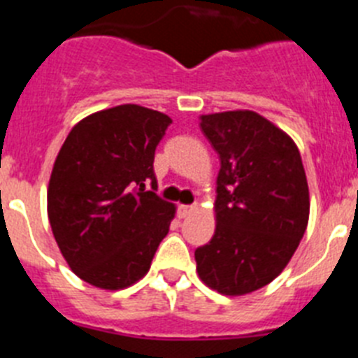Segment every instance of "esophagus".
I'll return each mask as SVG.
<instances>
[{"label": "esophagus", "mask_w": 358, "mask_h": 358, "mask_svg": "<svg viewBox=\"0 0 358 358\" xmlns=\"http://www.w3.org/2000/svg\"><path fill=\"white\" fill-rule=\"evenodd\" d=\"M195 211V206H188V204H182V206H179V217L185 218L188 217V215H192Z\"/></svg>", "instance_id": "obj_1"}]
</instances>
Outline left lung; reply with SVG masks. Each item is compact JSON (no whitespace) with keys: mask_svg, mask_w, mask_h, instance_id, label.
Wrapping results in <instances>:
<instances>
[{"mask_svg":"<svg viewBox=\"0 0 358 358\" xmlns=\"http://www.w3.org/2000/svg\"><path fill=\"white\" fill-rule=\"evenodd\" d=\"M220 157L210 243L197 248V273L224 296L268 285L287 267L305 235L308 182L296 143L255 110L201 116Z\"/></svg>","mask_w":358,"mask_h":358,"instance_id":"8db88e82","label":"left lung"}]
</instances>
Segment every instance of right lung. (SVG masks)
Listing matches in <instances>:
<instances>
[{
  "instance_id": "obj_1",
  "label": "right lung",
  "mask_w": 358,
  "mask_h": 358,
  "mask_svg": "<svg viewBox=\"0 0 358 358\" xmlns=\"http://www.w3.org/2000/svg\"><path fill=\"white\" fill-rule=\"evenodd\" d=\"M170 116L136 103L98 110L71 129L53 163L48 218L69 268L103 290L145 276L176 206L147 190Z\"/></svg>"
}]
</instances>
